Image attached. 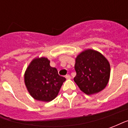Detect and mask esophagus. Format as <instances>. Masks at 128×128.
I'll return each instance as SVG.
<instances>
[{"label": "esophagus", "mask_w": 128, "mask_h": 128, "mask_svg": "<svg viewBox=\"0 0 128 128\" xmlns=\"http://www.w3.org/2000/svg\"><path fill=\"white\" fill-rule=\"evenodd\" d=\"M65 78H66L67 80H70V79H71V77H70V75H66Z\"/></svg>", "instance_id": "34e87169"}]
</instances>
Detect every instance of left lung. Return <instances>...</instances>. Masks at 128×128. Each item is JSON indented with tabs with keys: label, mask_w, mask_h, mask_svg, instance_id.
<instances>
[{
	"label": "left lung",
	"mask_w": 128,
	"mask_h": 128,
	"mask_svg": "<svg viewBox=\"0 0 128 128\" xmlns=\"http://www.w3.org/2000/svg\"><path fill=\"white\" fill-rule=\"evenodd\" d=\"M76 76L74 81L82 92L92 94L102 91L110 78V64L104 56L96 50L88 49L75 60Z\"/></svg>",
	"instance_id": "obj_1"
}]
</instances>
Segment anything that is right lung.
I'll return each mask as SVG.
<instances>
[{
    "label": "right lung",
    "instance_id": "right-lung-1",
    "mask_svg": "<svg viewBox=\"0 0 128 128\" xmlns=\"http://www.w3.org/2000/svg\"><path fill=\"white\" fill-rule=\"evenodd\" d=\"M66 78L58 74V70L50 66L47 58H36L24 73L26 88L34 99L50 102L58 94Z\"/></svg>",
    "mask_w": 128,
    "mask_h": 128
}]
</instances>
